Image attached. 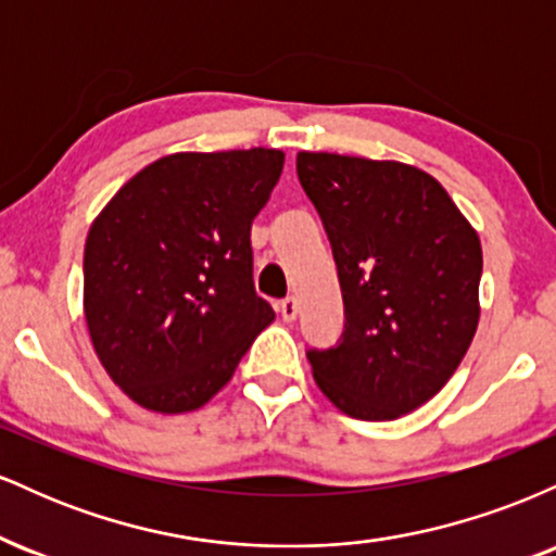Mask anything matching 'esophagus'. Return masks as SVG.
<instances>
[{"mask_svg": "<svg viewBox=\"0 0 556 556\" xmlns=\"http://www.w3.org/2000/svg\"><path fill=\"white\" fill-rule=\"evenodd\" d=\"M298 311H300V305H298L295 298H285L282 303H279V314H282L285 321H295Z\"/></svg>", "mask_w": 556, "mask_h": 556, "instance_id": "1", "label": "esophagus"}]
</instances>
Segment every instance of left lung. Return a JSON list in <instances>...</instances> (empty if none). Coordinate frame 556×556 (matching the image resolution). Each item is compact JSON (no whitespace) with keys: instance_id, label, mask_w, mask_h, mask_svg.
Wrapping results in <instances>:
<instances>
[{"instance_id":"left-lung-1","label":"left lung","mask_w":556,"mask_h":556,"mask_svg":"<svg viewBox=\"0 0 556 556\" xmlns=\"http://www.w3.org/2000/svg\"><path fill=\"white\" fill-rule=\"evenodd\" d=\"M298 177L334 253L344 331L308 350L318 389L344 416L394 420L457 371L478 329V232L429 172L300 151Z\"/></svg>"}]
</instances>
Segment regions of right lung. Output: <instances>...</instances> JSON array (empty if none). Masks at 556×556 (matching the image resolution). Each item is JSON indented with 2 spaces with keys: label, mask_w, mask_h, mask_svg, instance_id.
I'll return each instance as SVG.
<instances>
[{
  "label": "right lung",
  "mask_w": 556,
  "mask_h": 556,
  "mask_svg": "<svg viewBox=\"0 0 556 556\" xmlns=\"http://www.w3.org/2000/svg\"><path fill=\"white\" fill-rule=\"evenodd\" d=\"M282 164L277 149L162 156L88 229V334L110 379L146 410L206 405L274 321L253 290L251 225Z\"/></svg>",
  "instance_id": "add662e5"
}]
</instances>
